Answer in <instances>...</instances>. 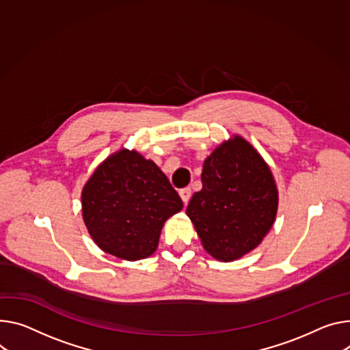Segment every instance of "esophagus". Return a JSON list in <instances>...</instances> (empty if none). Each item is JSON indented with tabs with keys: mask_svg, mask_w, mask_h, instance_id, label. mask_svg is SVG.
<instances>
[{
	"mask_svg": "<svg viewBox=\"0 0 350 350\" xmlns=\"http://www.w3.org/2000/svg\"><path fill=\"white\" fill-rule=\"evenodd\" d=\"M180 197H181V200H183V202L187 205L188 204V201H189V198H191V188L189 187H185V188H183V189H180Z\"/></svg>",
	"mask_w": 350,
	"mask_h": 350,
	"instance_id": "1",
	"label": "esophagus"
}]
</instances>
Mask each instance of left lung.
Segmentation results:
<instances>
[{
    "label": "left lung",
    "instance_id": "obj_1",
    "mask_svg": "<svg viewBox=\"0 0 350 350\" xmlns=\"http://www.w3.org/2000/svg\"><path fill=\"white\" fill-rule=\"evenodd\" d=\"M202 189L187 206L204 248L233 261L256 248L273 225L278 189L264 159L236 137L204 162Z\"/></svg>",
    "mask_w": 350,
    "mask_h": 350
}]
</instances>
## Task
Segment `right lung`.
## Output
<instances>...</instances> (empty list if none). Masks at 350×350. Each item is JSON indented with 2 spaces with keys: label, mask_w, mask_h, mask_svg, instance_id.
I'll return each instance as SVG.
<instances>
[{
  "label": "right lung",
  "mask_w": 350,
  "mask_h": 350,
  "mask_svg": "<svg viewBox=\"0 0 350 350\" xmlns=\"http://www.w3.org/2000/svg\"><path fill=\"white\" fill-rule=\"evenodd\" d=\"M183 208L167 177L139 153L120 150L106 159L82 191L85 225L103 251L144 260L156 251L165 221Z\"/></svg>",
  "instance_id": "right-lung-1"
}]
</instances>
